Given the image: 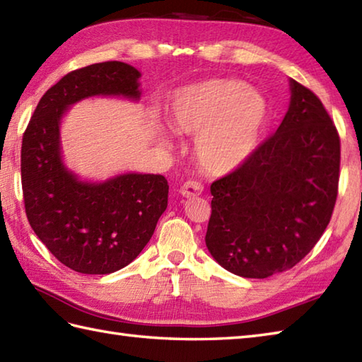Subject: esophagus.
I'll return each mask as SVG.
<instances>
[{
    "mask_svg": "<svg viewBox=\"0 0 362 362\" xmlns=\"http://www.w3.org/2000/svg\"><path fill=\"white\" fill-rule=\"evenodd\" d=\"M204 191V187L202 183L196 182V180H188L183 183V185L180 187V194L183 197H193V196H199Z\"/></svg>",
    "mask_w": 362,
    "mask_h": 362,
    "instance_id": "obj_1",
    "label": "esophagus"
}]
</instances>
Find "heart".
Masks as SVG:
<instances>
[{
  "label": "heart",
  "instance_id": "heart-1",
  "mask_svg": "<svg viewBox=\"0 0 362 362\" xmlns=\"http://www.w3.org/2000/svg\"><path fill=\"white\" fill-rule=\"evenodd\" d=\"M166 111L177 133L196 134V158L205 171L224 174L256 148L268 119V102L237 78H210L175 90Z\"/></svg>",
  "mask_w": 362,
  "mask_h": 362
}]
</instances>
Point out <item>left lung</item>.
<instances>
[{"mask_svg": "<svg viewBox=\"0 0 362 362\" xmlns=\"http://www.w3.org/2000/svg\"><path fill=\"white\" fill-rule=\"evenodd\" d=\"M288 111L242 165L211 183L205 245L219 265L264 279L295 267L334 210L341 138L313 90L290 80Z\"/></svg>", "mask_w": 362, "mask_h": 362, "instance_id": "1", "label": "left lung"}]
</instances>
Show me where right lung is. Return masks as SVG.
<instances>
[{
    "label": "right lung",
    "mask_w": 362,
    "mask_h": 362,
    "mask_svg": "<svg viewBox=\"0 0 362 362\" xmlns=\"http://www.w3.org/2000/svg\"><path fill=\"white\" fill-rule=\"evenodd\" d=\"M141 74L125 62L90 64L62 76L35 108L21 141V188L35 235L70 270L110 274L139 256L168 207L160 174L78 180L61 160L59 124L70 105L94 95L138 100Z\"/></svg>",
    "instance_id": "right-lung-1"
}]
</instances>
